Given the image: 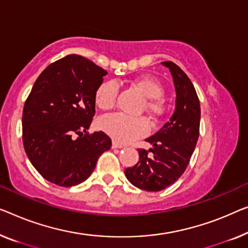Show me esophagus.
<instances>
[{
  "instance_id": "34e87169",
  "label": "esophagus",
  "mask_w": 248,
  "mask_h": 248,
  "mask_svg": "<svg viewBox=\"0 0 248 248\" xmlns=\"http://www.w3.org/2000/svg\"><path fill=\"white\" fill-rule=\"evenodd\" d=\"M112 148H124V145L117 141H112Z\"/></svg>"
}]
</instances>
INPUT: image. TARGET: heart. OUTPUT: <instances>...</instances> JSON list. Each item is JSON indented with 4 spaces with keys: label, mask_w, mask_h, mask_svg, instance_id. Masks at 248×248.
Masks as SVG:
<instances>
[{
    "label": "heart",
    "mask_w": 248,
    "mask_h": 248,
    "mask_svg": "<svg viewBox=\"0 0 248 248\" xmlns=\"http://www.w3.org/2000/svg\"><path fill=\"white\" fill-rule=\"evenodd\" d=\"M130 87L145 97L146 109L153 116H160L164 111V105L160 97L164 94V88L159 81L149 76H140L131 80ZM118 87L113 81H105L97 88L94 94L95 105L103 111L111 110L116 106ZM100 128L113 140L121 143H129L141 138L148 132V123L143 118H132L123 113H114L103 117Z\"/></svg>",
    "instance_id": "1"
}]
</instances>
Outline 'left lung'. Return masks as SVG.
Here are the masks:
<instances>
[{"mask_svg": "<svg viewBox=\"0 0 248 248\" xmlns=\"http://www.w3.org/2000/svg\"><path fill=\"white\" fill-rule=\"evenodd\" d=\"M162 64L170 70L176 89V109L154 136L146 139L150 149H138L139 161L124 169L134 186L147 191H160L176 182L189 164L199 136L201 105L194 84L171 61Z\"/></svg>", "mask_w": 248, "mask_h": 248, "instance_id": "8db88e82", "label": "left lung"}]
</instances>
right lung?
Here are the masks:
<instances>
[{"label": "right lung", "instance_id": "obj_1", "mask_svg": "<svg viewBox=\"0 0 248 248\" xmlns=\"http://www.w3.org/2000/svg\"><path fill=\"white\" fill-rule=\"evenodd\" d=\"M107 73L87 58L70 54L47 65L33 84L22 114V139L31 164L47 182L79 185L111 148L105 132L88 131L95 91Z\"/></svg>", "mask_w": 248, "mask_h": 248}]
</instances>
